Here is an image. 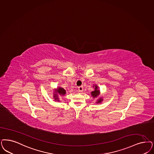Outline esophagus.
Instances as JSON below:
<instances>
[{"mask_svg": "<svg viewBox=\"0 0 154 154\" xmlns=\"http://www.w3.org/2000/svg\"><path fill=\"white\" fill-rule=\"evenodd\" d=\"M83 87L82 86H80V87H79V88H78V91H80V92H82V91H83Z\"/></svg>", "mask_w": 154, "mask_h": 154, "instance_id": "esophagus-1", "label": "esophagus"}]
</instances>
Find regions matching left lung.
I'll return each instance as SVG.
<instances>
[{
  "mask_svg": "<svg viewBox=\"0 0 154 154\" xmlns=\"http://www.w3.org/2000/svg\"><path fill=\"white\" fill-rule=\"evenodd\" d=\"M93 88H94V90L91 92V95L93 98H96L100 95V93H101L100 90L98 89V86L96 84V85L94 84L93 86ZM102 101H103V97H100L99 98L97 99L96 103H101V102H102Z\"/></svg>",
  "mask_w": 154,
  "mask_h": 154,
  "instance_id": "left-lung-1",
  "label": "left lung"
}]
</instances>
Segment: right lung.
<instances>
[{
    "label": "right lung",
    "mask_w": 154,
    "mask_h": 154,
    "mask_svg": "<svg viewBox=\"0 0 154 154\" xmlns=\"http://www.w3.org/2000/svg\"><path fill=\"white\" fill-rule=\"evenodd\" d=\"M66 93V90H65L64 88L58 86L57 88V89H54L53 91V98L54 100V101H58L60 102V97L59 96H64L65 95Z\"/></svg>",
    "instance_id": "right-lung-1"
}]
</instances>
